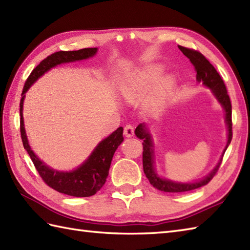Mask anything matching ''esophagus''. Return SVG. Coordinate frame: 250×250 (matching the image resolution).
<instances>
[{
	"instance_id": "esophagus-1",
	"label": "esophagus",
	"mask_w": 250,
	"mask_h": 250,
	"mask_svg": "<svg viewBox=\"0 0 250 250\" xmlns=\"http://www.w3.org/2000/svg\"><path fill=\"white\" fill-rule=\"evenodd\" d=\"M135 134V127L134 125L131 124H127L125 127H124V135L126 137H132Z\"/></svg>"
}]
</instances>
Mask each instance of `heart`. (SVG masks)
<instances>
[{
    "mask_svg": "<svg viewBox=\"0 0 250 250\" xmlns=\"http://www.w3.org/2000/svg\"><path fill=\"white\" fill-rule=\"evenodd\" d=\"M159 75V69H149L146 73L141 74L139 80H138L137 84L135 85L134 92H135V97L141 96L144 92L148 90V86L151 83L157 78ZM172 86H173V80L170 77L167 78H164L160 80L158 85L156 87V91H155V97H154V103H157L159 101H163V99L168 95L170 93Z\"/></svg>",
    "mask_w": 250,
    "mask_h": 250,
    "instance_id": "obj_1",
    "label": "heart"
}]
</instances>
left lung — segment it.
I'll use <instances>...</instances> for the list:
<instances>
[{"mask_svg":"<svg viewBox=\"0 0 250 250\" xmlns=\"http://www.w3.org/2000/svg\"><path fill=\"white\" fill-rule=\"evenodd\" d=\"M179 49L183 52V54L189 59L190 63L193 65L197 73V81L202 82L205 86L209 87L212 90L214 96L217 98L219 104L223 106L225 113H226V123L228 126V142L224 149V153L221 155V158L217 166L213 169L208 175L203 177L202 180L195 182V183H176L172 182L170 180L162 179L157 175L155 172L154 168V149H153V143H152V136L147 130V127L146 124L142 123L138 125L135 130L136 136L142 139V146H143V153H142V163H143V171L146 173V177L148 179L151 185L155 188H157L160 191L165 192H185L197 189L204 185L213 179V176L218 171L223 156L226 152L227 147L232 140V106L230 102V97L227 92V87L224 83V80L221 79L220 75L217 73L214 66L208 62V60L204 57L202 53H200L197 50L189 49L179 46Z\"/></svg>","mask_w":250,"mask_h":250,"instance_id":"obj_1","label":"left lung"}]
</instances>
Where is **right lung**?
Listing matches in <instances>:
<instances>
[{
	"label": "right lung",
	"mask_w": 250,
	"mask_h": 250,
	"mask_svg": "<svg viewBox=\"0 0 250 250\" xmlns=\"http://www.w3.org/2000/svg\"><path fill=\"white\" fill-rule=\"evenodd\" d=\"M97 48H84L77 50V51H59L49 55L45 60L38 64L33 69L29 78L26 79L23 91L21 94L20 101V134L23 147L29 153L30 157L34 164L38 173H40L42 181L51 187L52 189L57 190L65 195L73 197H91L101 189L106 183V179L109 174V169L111 160L114 155V152L120 144L123 142V127H119L114 132H112L106 139L99 142L95 149L88 156V158L77 169L63 172L49 168L46 164H43L38 158L34 152L31 149V146L27 141L25 135L24 123H23V102L24 94L29 90L30 86L40 77L51 69L52 67L62 63L75 62V61L85 60L95 55Z\"/></svg>",
	"instance_id": "add662e5"
}]
</instances>
